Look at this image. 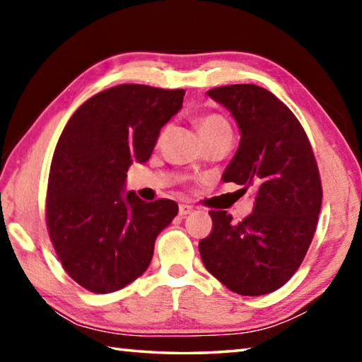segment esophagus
<instances>
[{"label": "esophagus", "mask_w": 362, "mask_h": 362, "mask_svg": "<svg viewBox=\"0 0 362 362\" xmlns=\"http://www.w3.org/2000/svg\"><path fill=\"white\" fill-rule=\"evenodd\" d=\"M193 212V206L189 204H180L179 206V214L180 216H188V214Z\"/></svg>", "instance_id": "obj_1"}]
</instances>
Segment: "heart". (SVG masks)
<instances>
[{
	"label": "heart",
	"instance_id": "heart-1",
	"mask_svg": "<svg viewBox=\"0 0 362 362\" xmlns=\"http://www.w3.org/2000/svg\"><path fill=\"white\" fill-rule=\"evenodd\" d=\"M198 131L204 140L220 136V134L231 132L228 121H226L222 115H217V113H209V115L201 116L198 119Z\"/></svg>",
	"mask_w": 362,
	"mask_h": 362
}]
</instances>
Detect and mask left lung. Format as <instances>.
<instances>
[{"instance_id":"left-lung-1","label":"left lung","mask_w":362,"mask_h":362,"mask_svg":"<svg viewBox=\"0 0 362 362\" xmlns=\"http://www.w3.org/2000/svg\"><path fill=\"white\" fill-rule=\"evenodd\" d=\"M240 127L241 140L223 182L255 192L254 211L240 223L209 212L211 235L199 241L207 272L240 296L279 289L302 263L313 240L322 188L302 124L269 90L231 84L207 90Z\"/></svg>"}]
</instances>
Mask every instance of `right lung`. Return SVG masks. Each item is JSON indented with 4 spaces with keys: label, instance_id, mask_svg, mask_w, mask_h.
<instances>
[{
    "label": "right lung",
    "instance_id": "obj_1",
    "mask_svg": "<svg viewBox=\"0 0 362 362\" xmlns=\"http://www.w3.org/2000/svg\"><path fill=\"white\" fill-rule=\"evenodd\" d=\"M183 95L115 86L86 100L60 134L47 180V230L65 272L84 289L108 293L142 276L158 235L179 212L173 199L145 203L126 192V173L148 161Z\"/></svg>",
    "mask_w": 362,
    "mask_h": 362
}]
</instances>
